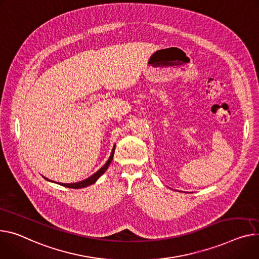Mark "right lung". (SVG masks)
I'll return each mask as SVG.
<instances>
[{
	"label": "right lung",
	"instance_id": "1",
	"mask_svg": "<svg viewBox=\"0 0 259 259\" xmlns=\"http://www.w3.org/2000/svg\"><path fill=\"white\" fill-rule=\"evenodd\" d=\"M113 153H114V147H113V149H112V152H111L110 157H109V159L107 160V162L104 164V165H103L98 171H96L95 174L92 175L90 178H88V179H85V180H83V181H81V182L73 183V184H63V183H58V184H60V185H62V186H64V187H67V188H72V189H80V188H84V187H88V186L94 184V183H95V182L106 171V169L108 168L109 164H110V162L112 161V158H113ZM45 179H46V178H45ZM46 180L50 181L49 179H46ZM51 182H53V181H51Z\"/></svg>",
	"mask_w": 259,
	"mask_h": 259
}]
</instances>
